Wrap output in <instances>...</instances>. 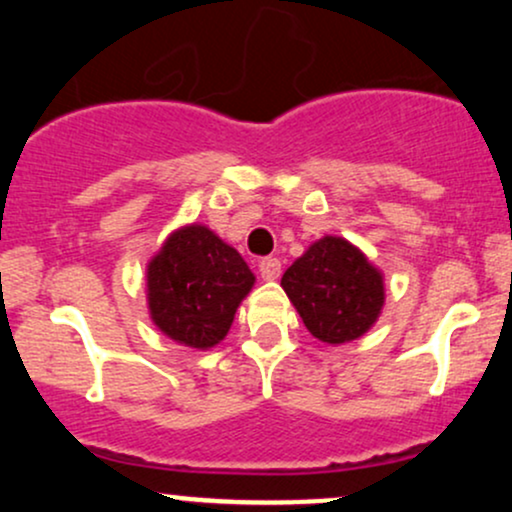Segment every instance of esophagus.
Masks as SVG:
<instances>
[{"label": "esophagus", "mask_w": 512, "mask_h": 512, "mask_svg": "<svg viewBox=\"0 0 512 512\" xmlns=\"http://www.w3.org/2000/svg\"><path fill=\"white\" fill-rule=\"evenodd\" d=\"M258 270H261L263 280H278L280 278V261H278V258H273V256L261 258V263H258Z\"/></svg>", "instance_id": "1"}]
</instances>
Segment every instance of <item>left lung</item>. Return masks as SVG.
<instances>
[{
    "label": "left lung",
    "mask_w": 512,
    "mask_h": 512,
    "mask_svg": "<svg viewBox=\"0 0 512 512\" xmlns=\"http://www.w3.org/2000/svg\"><path fill=\"white\" fill-rule=\"evenodd\" d=\"M280 285L306 330L328 345L362 338L386 302L381 270L357 246L330 234L285 270Z\"/></svg>",
    "instance_id": "obj_1"
}]
</instances>
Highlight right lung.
Instances as JSON below:
<instances>
[{
	"instance_id": "right-lung-1",
	"label": "right lung",
	"mask_w": 512,
	"mask_h": 512,
	"mask_svg": "<svg viewBox=\"0 0 512 512\" xmlns=\"http://www.w3.org/2000/svg\"><path fill=\"white\" fill-rule=\"evenodd\" d=\"M146 280L155 326L194 350H208L225 338L256 282L239 251L196 222L165 239L150 258Z\"/></svg>"
}]
</instances>
